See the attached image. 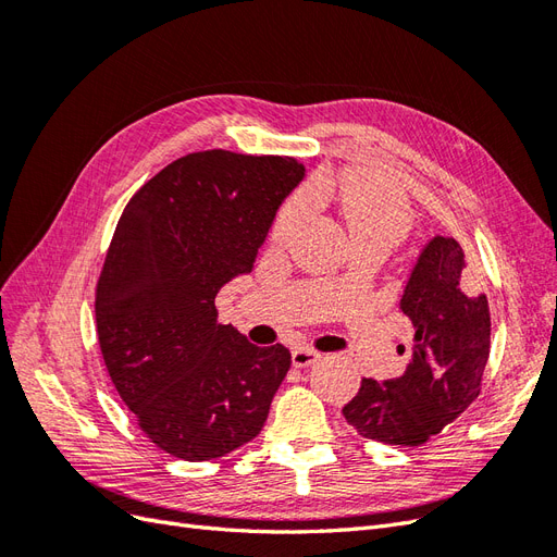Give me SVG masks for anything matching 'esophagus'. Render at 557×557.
Listing matches in <instances>:
<instances>
[{"mask_svg": "<svg viewBox=\"0 0 557 557\" xmlns=\"http://www.w3.org/2000/svg\"><path fill=\"white\" fill-rule=\"evenodd\" d=\"M320 358V352L315 350V348H311V346H295L293 348V364L295 367H309V364H313L315 360Z\"/></svg>", "mask_w": 557, "mask_h": 557, "instance_id": "obj_1", "label": "esophagus"}]
</instances>
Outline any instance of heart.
Instances as JSON below:
<instances>
[{
    "instance_id": "1",
    "label": "heart",
    "mask_w": 557,
    "mask_h": 557,
    "mask_svg": "<svg viewBox=\"0 0 557 557\" xmlns=\"http://www.w3.org/2000/svg\"><path fill=\"white\" fill-rule=\"evenodd\" d=\"M339 213L348 239L358 242H383L387 246H397L411 223V211L407 199L395 185L369 170L348 172L339 181ZM311 209V197L307 193H297L288 201L276 218V234L288 232L301 215Z\"/></svg>"
}]
</instances>
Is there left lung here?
Listing matches in <instances>:
<instances>
[{"instance_id":"obj_1","label":"left lung","mask_w":557,"mask_h":557,"mask_svg":"<svg viewBox=\"0 0 557 557\" xmlns=\"http://www.w3.org/2000/svg\"><path fill=\"white\" fill-rule=\"evenodd\" d=\"M399 309L416 327L407 369L381 383L362 379L342 413L364 440L418 446L479 397L491 309L460 244L442 234L420 248Z\"/></svg>"}]
</instances>
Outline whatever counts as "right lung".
<instances>
[{
  "instance_id": "1",
  "label": "right lung",
  "mask_w": 557,
  "mask_h": 557,
  "mask_svg": "<svg viewBox=\"0 0 557 557\" xmlns=\"http://www.w3.org/2000/svg\"><path fill=\"white\" fill-rule=\"evenodd\" d=\"M305 164L201 150L129 199L97 283L104 364L158 448L201 462L258 436L290 369L283 344L256 346L218 323L215 295L252 272Z\"/></svg>"
}]
</instances>
